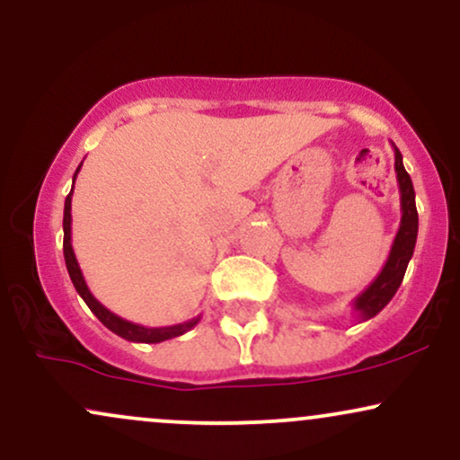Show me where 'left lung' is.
<instances>
[{
	"mask_svg": "<svg viewBox=\"0 0 460 460\" xmlns=\"http://www.w3.org/2000/svg\"><path fill=\"white\" fill-rule=\"evenodd\" d=\"M394 155H395V179H398L400 188V229L394 237L392 251H389L387 261H385L383 270L378 272V277L363 289L361 294L352 303V309L358 314V320L366 322L369 318L387 307L389 300L394 298V294L398 292L400 283H402L406 266H409L411 257H413L415 242H417V208H415V190L413 181H411L409 172L404 171L402 164V153L398 151V146L394 145Z\"/></svg>",
	"mask_w": 460,
	"mask_h": 460,
	"instance_id": "8db88e82",
	"label": "left lung"
}]
</instances>
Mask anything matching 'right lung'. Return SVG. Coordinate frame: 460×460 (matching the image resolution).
<instances>
[{"label": "right lung", "instance_id": "add662e5", "mask_svg": "<svg viewBox=\"0 0 460 460\" xmlns=\"http://www.w3.org/2000/svg\"><path fill=\"white\" fill-rule=\"evenodd\" d=\"M79 168H82V164H79L75 175H73V183H75ZM71 197H73V188H71V192H68V197L65 200V220H62V229H65V242H62V251H65L66 270H68V277H71L73 285H75L77 294L84 298V303L88 305V309H91L93 314L97 315L99 320H102V324L108 326V329L116 332L119 337H123V340L138 341V344H160V341L172 340V337H179V335H183V332H188L190 329H194V326L199 324L200 315H197V318H192L188 322H181V324L157 326V329H153V326L134 324V322L120 318V315L112 314V311H110L108 307H103V305L93 296V292L88 289L86 281H84L82 268H79V263L75 260V252H73V244H71Z\"/></svg>", "mask_w": 460, "mask_h": 460}]
</instances>
